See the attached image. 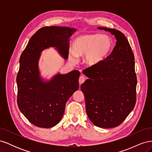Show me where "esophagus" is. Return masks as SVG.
Listing matches in <instances>:
<instances>
[{
    "label": "esophagus",
    "instance_id": "34e87169",
    "mask_svg": "<svg viewBox=\"0 0 152 152\" xmlns=\"http://www.w3.org/2000/svg\"><path fill=\"white\" fill-rule=\"evenodd\" d=\"M86 80V78L84 76H80L79 77V82L80 84H82V83H84Z\"/></svg>",
    "mask_w": 152,
    "mask_h": 152
}]
</instances>
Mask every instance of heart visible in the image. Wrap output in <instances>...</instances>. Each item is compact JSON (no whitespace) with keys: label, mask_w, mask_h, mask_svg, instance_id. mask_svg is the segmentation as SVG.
Masks as SVG:
<instances>
[{"label":"heart","mask_w":152,"mask_h":152,"mask_svg":"<svg viewBox=\"0 0 152 152\" xmlns=\"http://www.w3.org/2000/svg\"><path fill=\"white\" fill-rule=\"evenodd\" d=\"M113 41L110 37L100 34H91L79 37L72 43V52L69 58L84 56V63L90 67H96L102 63L111 53Z\"/></svg>","instance_id":"obj_1"}]
</instances>
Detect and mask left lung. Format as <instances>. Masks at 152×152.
Masks as SVG:
<instances>
[{"instance_id": "1", "label": "left lung", "mask_w": 152, "mask_h": 152, "mask_svg": "<svg viewBox=\"0 0 152 152\" xmlns=\"http://www.w3.org/2000/svg\"><path fill=\"white\" fill-rule=\"evenodd\" d=\"M117 39L113 51L96 67H88L83 73L89 78L81 85L86 110L96 126H118L134 109L136 102L137 77L134 56L127 38L121 31L98 27Z\"/></svg>"}]
</instances>
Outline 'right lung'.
<instances>
[{"instance_id":"add662e5","label":"right lung","mask_w":152,"mask_h":152,"mask_svg":"<svg viewBox=\"0 0 152 152\" xmlns=\"http://www.w3.org/2000/svg\"><path fill=\"white\" fill-rule=\"evenodd\" d=\"M75 31L68 27H42L32 35L21 54L16 77L17 103L24 116L37 127L50 128L58 124L68 99L79 89V71L58 74L45 82L38 68L40 53L49 47H56L68 59V39Z\"/></svg>"}]
</instances>
